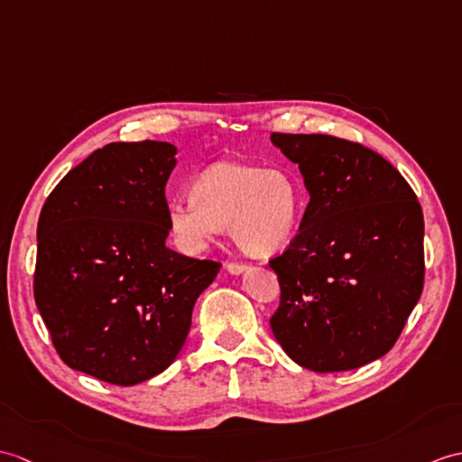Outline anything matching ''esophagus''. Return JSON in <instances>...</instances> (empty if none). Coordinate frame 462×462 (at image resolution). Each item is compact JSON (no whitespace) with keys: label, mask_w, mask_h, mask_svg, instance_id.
<instances>
[{"label":"esophagus","mask_w":462,"mask_h":462,"mask_svg":"<svg viewBox=\"0 0 462 462\" xmlns=\"http://www.w3.org/2000/svg\"><path fill=\"white\" fill-rule=\"evenodd\" d=\"M245 267H248V263H242V262H228V263H226V270H228L230 273H236V275L242 273V272L245 270Z\"/></svg>","instance_id":"esophagus-1"}]
</instances>
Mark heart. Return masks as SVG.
<instances>
[{
	"mask_svg": "<svg viewBox=\"0 0 462 462\" xmlns=\"http://www.w3.org/2000/svg\"><path fill=\"white\" fill-rule=\"evenodd\" d=\"M299 195L291 177L277 169L218 163L195 182L189 199L169 207V224L192 250L205 248L222 226L252 255H270L291 242Z\"/></svg>",
	"mask_w": 462,
	"mask_h": 462,
	"instance_id": "heart-1",
	"label": "heart"
}]
</instances>
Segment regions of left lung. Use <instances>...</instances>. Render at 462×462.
Here are the masks:
<instances>
[{"label": "left lung", "mask_w": 462, "mask_h": 462, "mask_svg": "<svg viewBox=\"0 0 462 462\" xmlns=\"http://www.w3.org/2000/svg\"><path fill=\"white\" fill-rule=\"evenodd\" d=\"M310 195L299 232L270 257L277 342L315 372L360 368L398 342L423 291V210L398 169L358 142L272 134Z\"/></svg>", "instance_id": "left-lung-1"}]
</instances>
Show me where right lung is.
I'll return each mask as SVG.
<instances>
[{
	"label": "right lung",
	"mask_w": 462,
	"mask_h": 462,
	"mask_svg": "<svg viewBox=\"0 0 462 462\" xmlns=\"http://www.w3.org/2000/svg\"><path fill=\"white\" fill-rule=\"evenodd\" d=\"M177 149L116 142L52 189L37 224L33 295L67 366L134 385L177 358L220 262L169 250L165 185Z\"/></svg>",
	"instance_id": "1"
}]
</instances>
